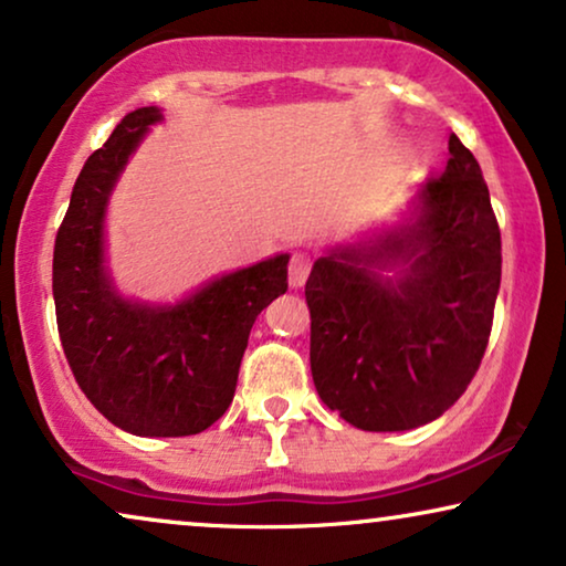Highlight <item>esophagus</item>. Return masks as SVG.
Listing matches in <instances>:
<instances>
[{
  "label": "esophagus",
  "mask_w": 566,
  "mask_h": 566,
  "mask_svg": "<svg viewBox=\"0 0 566 566\" xmlns=\"http://www.w3.org/2000/svg\"><path fill=\"white\" fill-rule=\"evenodd\" d=\"M308 270H312V258L304 252H293L291 254V265H289V273H291V285H304L306 283V275Z\"/></svg>",
  "instance_id": "esophagus-1"
}]
</instances>
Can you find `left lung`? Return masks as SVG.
I'll list each match as a JSON object with an SVG mask.
<instances>
[{
  "mask_svg": "<svg viewBox=\"0 0 566 566\" xmlns=\"http://www.w3.org/2000/svg\"><path fill=\"white\" fill-rule=\"evenodd\" d=\"M417 196L415 223L335 250L306 281L312 376L324 405L370 432L412 430L453 407L490 343L502 275L497 216L459 136ZM401 266L397 279L378 269Z\"/></svg>",
  "mask_w": 566,
  "mask_h": 566,
  "instance_id": "obj_1",
  "label": "left lung"
}]
</instances>
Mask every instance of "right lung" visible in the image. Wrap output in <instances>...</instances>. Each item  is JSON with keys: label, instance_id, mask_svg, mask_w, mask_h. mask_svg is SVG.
<instances>
[{"label": "right lung", "instance_id": "1", "mask_svg": "<svg viewBox=\"0 0 566 566\" xmlns=\"http://www.w3.org/2000/svg\"><path fill=\"white\" fill-rule=\"evenodd\" d=\"M157 107H138L84 161L53 247V301L69 368L99 415L144 438L196 436L234 399L258 314L289 289V254L216 277L175 306L123 301L103 265V216Z\"/></svg>", "mask_w": 566, "mask_h": 566}]
</instances>
